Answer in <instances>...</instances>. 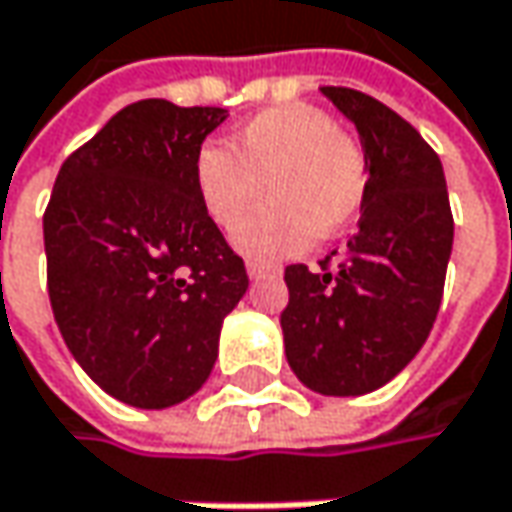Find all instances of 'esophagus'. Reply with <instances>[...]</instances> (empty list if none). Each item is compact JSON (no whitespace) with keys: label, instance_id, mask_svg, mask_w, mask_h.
Instances as JSON below:
<instances>
[{"label":"esophagus","instance_id":"obj_1","mask_svg":"<svg viewBox=\"0 0 512 512\" xmlns=\"http://www.w3.org/2000/svg\"><path fill=\"white\" fill-rule=\"evenodd\" d=\"M246 272H249L252 281H257V278H266V275H272V272H278V269L269 266V263H260V260H249V263H246Z\"/></svg>","mask_w":512,"mask_h":512}]
</instances>
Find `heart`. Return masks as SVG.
Segmentation results:
<instances>
[{
	"label": "heart",
	"mask_w": 512,
	"mask_h": 512,
	"mask_svg": "<svg viewBox=\"0 0 512 512\" xmlns=\"http://www.w3.org/2000/svg\"><path fill=\"white\" fill-rule=\"evenodd\" d=\"M194 185L202 211L220 228H234L259 194L269 193L260 212L239 222L234 246L278 260L353 223L368 191V159L324 109L275 106L249 118L231 136V150L202 144Z\"/></svg>",
	"instance_id": "1"
}]
</instances>
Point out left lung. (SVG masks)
<instances>
[{
  "instance_id": "1",
  "label": "left lung",
  "mask_w": 512,
  "mask_h": 512,
  "mask_svg": "<svg viewBox=\"0 0 512 512\" xmlns=\"http://www.w3.org/2000/svg\"><path fill=\"white\" fill-rule=\"evenodd\" d=\"M353 121L368 191L359 231L310 272L286 266L289 304L281 313L286 362L324 397H359L382 388L429 339L452 255V208L437 153L376 98L321 86Z\"/></svg>"
}]
</instances>
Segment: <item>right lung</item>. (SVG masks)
I'll use <instances>...</instances> for the list:
<instances>
[{
    "label": "right lung",
    "instance_id": "add662e5",
    "mask_svg": "<svg viewBox=\"0 0 512 512\" xmlns=\"http://www.w3.org/2000/svg\"><path fill=\"white\" fill-rule=\"evenodd\" d=\"M226 115L162 98L124 106L63 162L48 199L54 321L77 365L127 406L196 394L249 289L194 185L196 153Z\"/></svg>",
    "mask_w": 512,
    "mask_h": 512
}]
</instances>
